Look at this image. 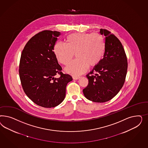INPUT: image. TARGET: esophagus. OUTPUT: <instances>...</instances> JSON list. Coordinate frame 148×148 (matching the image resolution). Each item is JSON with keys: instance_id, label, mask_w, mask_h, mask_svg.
<instances>
[{"instance_id": "obj_1", "label": "esophagus", "mask_w": 148, "mask_h": 148, "mask_svg": "<svg viewBox=\"0 0 148 148\" xmlns=\"http://www.w3.org/2000/svg\"><path fill=\"white\" fill-rule=\"evenodd\" d=\"M80 78V76H73V79L74 80H77V79H79Z\"/></svg>"}]
</instances>
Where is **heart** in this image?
Instances as JSON below:
<instances>
[{
	"label": "heart",
	"instance_id": "b5f03b06",
	"mask_svg": "<svg viewBox=\"0 0 148 148\" xmlns=\"http://www.w3.org/2000/svg\"><path fill=\"white\" fill-rule=\"evenodd\" d=\"M66 45L57 42L54 46V53L59 62L67 65L73 58L76 59L66 67V71L73 75H81L88 67L98 63L103 56L105 41L97 33H74L67 37Z\"/></svg>",
	"mask_w": 148,
	"mask_h": 148
}]
</instances>
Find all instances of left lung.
<instances>
[{
    "mask_svg": "<svg viewBox=\"0 0 148 148\" xmlns=\"http://www.w3.org/2000/svg\"><path fill=\"white\" fill-rule=\"evenodd\" d=\"M100 34L105 37L103 58L86 75L88 84L83 90L86 98L95 103L108 101L118 94L124 84L127 69L120 40L107 30L101 29Z\"/></svg>",
    "mask_w": 148,
    "mask_h": 148,
    "instance_id": "1",
    "label": "left lung"
}]
</instances>
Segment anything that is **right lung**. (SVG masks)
Masks as SVG:
<instances>
[{
    "label": "right lung",
    "instance_id": "add662e5",
    "mask_svg": "<svg viewBox=\"0 0 148 148\" xmlns=\"http://www.w3.org/2000/svg\"><path fill=\"white\" fill-rule=\"evenodd\" d=\"M60 35L56 31L40 32L27 42L21 54L19 73L23 90L34 103L43 108L61 103L67 85L73 80L62 73L53 51ZM58 73L60 76L56 78Z\"/></svg>",
    "mask_w": 148,
    "mask_h": 148
}]
</instances>
